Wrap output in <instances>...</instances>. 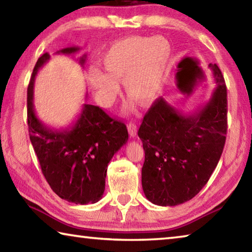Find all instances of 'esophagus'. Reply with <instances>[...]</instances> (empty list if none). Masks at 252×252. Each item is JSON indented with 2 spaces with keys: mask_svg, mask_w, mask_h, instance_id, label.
<instances>
[{
  "mask_svg": "<svg viewBox=\"0 0 252 252\" xmlns=\"http://www.w3.org/2000/svg\"><path fill=\"white\" fill-rule=\"evenodd\" d=\"M126 127H127V131H129L130 136H132V138H133V136H135L136 131H138V127H136L135 123L134 122H129V123H127Z\"/></svg>",
  "mask_w": 252,
  "mask_h": 252,
  "instance_id": "obj_1",
  "label": "esophagus"
}]
</instances>
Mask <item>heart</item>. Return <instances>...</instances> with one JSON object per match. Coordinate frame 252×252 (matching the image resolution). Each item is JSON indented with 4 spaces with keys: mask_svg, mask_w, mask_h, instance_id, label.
Instances as JSON below:
<instances>
[{
    "mask_svg": "<svg viewBox=\"0 0 252 252\" xmlns=\"http://www.w3.org/2000/svg\"><path fill=\"white\" fill-rule=\"evenodd\" d=\"M171 55L169 42L161 36H132L116 42L106 50L101 64L106 73L92 70L90 84L99 103L109 108L123 82L126 92L148 104L156 99Z\"/></svg>",
    "mask_w": 252,
    "mask_h": 252,
    "instance_id": "obj_1",
    "label": "heart"
}]
</instances>
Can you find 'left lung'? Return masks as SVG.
Wrapping results in <instances>:
<instances>
[{"mask_svg":"<svg viewBox=\"0 0 252 252\" xmlns=\"http://www.w3.org/2000/svg\"><path fill=\"white\" fill-rule=\"evenodd\" d=\"M216 88L206 104L185 114L158 99L138 132L144 150L142 188L149 201L173 207L206 186L222 155L227 134V88L217 64H209Z\"/></svg>","mask_w":252,"mask_h":252,"instance_id":"8db88e82","label":"left lung"}]
</instances>
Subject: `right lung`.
Masks as SVG:
<instances>
[{
	"mask_svg": "<svg viewBox=\"0 0 252 252\" xmlns=\"http://www.w3.org/2000/svg\"><path fill=\"white\" fill-rule=\"evenodd\" d=\"M72 46L58 54L73 55ZM50 54L37 59L28 88V126L30 140L46 181L60 198L75 204L99 201L105 189L109 162L129 139L125 123L110 118L99 106L84 103L79 117L65 129L45 126L37 118L33 104L35 76ZM87 54L78 59L84 67Z\"/></svg>",
	"mask_w": 252,
	"mask_h": 252,
	"instance_id": "1",
	"label": "right lung"
}]
</instances>
